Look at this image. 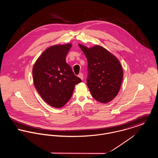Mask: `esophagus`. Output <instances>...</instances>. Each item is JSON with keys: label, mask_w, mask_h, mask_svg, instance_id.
Wrapping results in <instances>:
<instances>
[{"label": "esophagus", "mask_w": 158, "mask_h": 158, "mask_svg": "<svg viewBox=\"0 0 158 158\" xmlns=\"http://www.w3.org/2000/svg\"><path fill=\"white\" fill-rule=\"evenodd\" d=\"M78 77L81 80H83V73H80L78 74Z\"/></svg>", "instance_id": "34e87169"}]
</instances>
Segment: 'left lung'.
<instances>
[{"label": "left lung", "mask_w": 158, "mask_h": 158, "mask_svg": "<svg viewBox=\"0 0 158 158\" xmlns=\"http://www.w3.org/2000/svg\"><path fill=\"white\" fill-rule=\"evenodd\" d=\"M88 63V87L92 96L102 103H107L118 94L123 73L118 60L100 45L90 48L78 44Z\"/></svg>", "instance_id": "obj_1"}]
</instances>
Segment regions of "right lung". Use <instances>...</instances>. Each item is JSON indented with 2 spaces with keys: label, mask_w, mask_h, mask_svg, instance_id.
Listing matches in <instances>:
<instances>
[{
  "label": "right lung",
  "mask_w": 158,
  "mask_h": 158,
  "mask_svg": "<svg viewBox=\"0 0 158 158\" xmlns=\"http://www.w3.org/2000/svg\"><path fill=\"white\" fill-rule=\"evenodd\" d=\"M71 43L47 48L34 64L33 83L42 98L50 106L60 108L71 98L75 86L81 82L66 63Z\"/></svg>",
  "instance_id": "add662e5"
}]
</instances>
